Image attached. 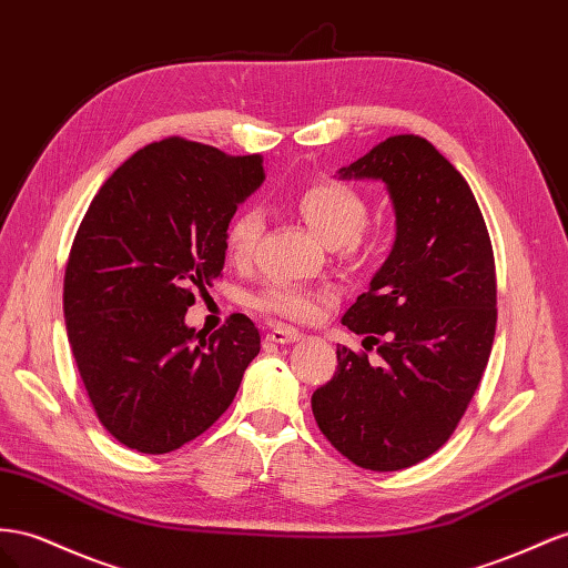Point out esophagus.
Listing matches in <instances>:
<instances>
[{"mask_svg":"<svg viewBox=\"0 0 568 568\" xmlns=\"http://www.w3.org/2000/svg\"><path fill=\"white\" fill-rule=\"evenodd\" d=\"M303 336V332L301 329H296V327H286V325H280V327H272L270 332H267V339L270 342H274V344H294V342H298Z\"/></svg>","mask_w":568,"mask_h":568,"instance_id":"esophagus-1","label":"esophagus"}]
</instances>
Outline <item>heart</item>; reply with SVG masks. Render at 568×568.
I'll list each match as a JSON object with an SVG mask.
<instances>
[{
	"mask_svg": "<svg viewBox=\"0 0 568 568\" xmlns=\"http://www.w3.org/2000/svg\"><path fill=\"white\" fill-rule=\"evenodd\" d=\"M296 207L315 236L329 248L356 253L363 246V226L367 222V197L339 179H320L305 186ZM265 229V212L257 205L243 207L226 226V255L232 263H248ZM325 291L301 288L291 284H272L255 298L263 311L291 320H311L327 303Z\"/></svg>",
	"mask_w": 568,
	"mask_h": 568,
	"instance_id": "heart-1",
	"label": "heart"
}]
</instances>
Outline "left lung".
<instances>
[{
	"instance_id": "obj_1",
	"label": "left lung",
	"mask_w": 568,
	"mask_h": 568,
	"mask_svg": "<svg viewBox=\"0 0 568 568\" xmlns=\"http://www.w3.org/2000/svg\"><path fill=\"white\" fill-rule=\"evenodd\" d=\"M336 176L385 183L396 239L342 317L379 361L336 346L313 416L348 462L402 470L449 439L480 385L497 327L493 243L466 179L420 135H389Z\"/></svg>"
}]
</instances>
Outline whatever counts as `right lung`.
Returning a JSON list of instances; mask_svg holds the SVG:
<instances>
[{"label":"right lung","mask_w":568,"mask_h":568,"mask_svg":"<svg viewBox=\"0 0 568 568\" xmlns=\"http://www.w3.org/2000/svg\"><path fill=\"white\" fill-rule=\"evenodd\" d=\"M265 181L263 160L166 138L102 183L64 277L67 334L100 423L124 447L166 454L232 406L260 354L234 315L195 332L186 311L224 267L226 226Z\"/></svg>","instance_id":"obj_1"}]
</instances>
